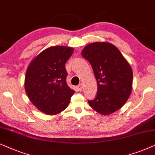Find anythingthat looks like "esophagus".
I'll return each instance as SVG.
<instances>
[{"mask_svg": "<svg viewBox=\"0 0 155 155\" xmlns=\"http://www.w3.org/2000/svg\"><path fill=\"white\" fill-rule=\"evenodd\" d=\"M78 89H79V91H82V90H83V84H79V85L78 86Z\"/></svg>", "mask_w": 155, "mask_h": 155, "instance_id": "obj_1", "label": "esophagus"}]
</instances>
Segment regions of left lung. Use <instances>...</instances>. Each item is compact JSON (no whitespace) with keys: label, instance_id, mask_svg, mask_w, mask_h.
<instances>
[{"label":"left lung","instance_id":"obj_1","mask_svg":"<svg viewBox=\"0 0 155 155\" xmlns=\"http://www.w3.org/2000/svg\"><path fill=\"white\" fill-rule=\"evenodd\" d=\"M82 57L89 61L94 72L98 92L95 99L88 101L91 108L107 115L122 108L133 89V70L115 45L96 42L86 45Z\"/></svg>","mask_w":155,"mask_h":155}]
</instances>
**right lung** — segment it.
<instances>
[{"instance_id":"1","label":"right lung","mask_w":155,"mask_h":155,"mask_svg":"<svg viewBox=\"0 0 155 155\" xmlns=\"http://www.w3.org/2000/svg\"><path fill=\"white\" fill-rule=\"evenodd\" d=\"M74 48L48 47L31 61L25 78V89L32 104L47 115L65 110L75 91L67 84L65 64Z\"/></svg>"}]
</instances>
